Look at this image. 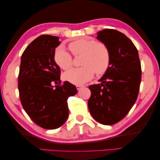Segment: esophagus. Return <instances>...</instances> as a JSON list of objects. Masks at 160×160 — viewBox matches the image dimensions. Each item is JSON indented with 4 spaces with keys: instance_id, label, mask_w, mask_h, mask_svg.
<instances>
[{
    "instance_id": "1",
    "label": "esophagus",
    "mask_w": 160,
    "mask_h": 160,
    "mask_svg": "<svg viewBox=\"0 0 160 160\" xmlns=\"http://www.w3.org/2000/svg\"><path fill=\"white\" fill-rule=\"evenodd\" d=\"M83 85H77V86H76V87H77V90H79L83 87Z\"/></svg>"
}]
</instances>
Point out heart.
Listing matches in <instances>:
<instances>
[{
  "label": "heart",
  "instance_id": "1",
  "mask_svg": "<svg viewBox=\"0 0 160 160\" xmlns=\"http://www.w3.org/2000/svg\"><path fill=\"white\" fill-rule=\"evenodd\" d=\"M68 48L75 57L82 55L80 64L82 67L74 68L64 74V78L75 85H82L93 78L94 72L103 74L111 63V53L104 42H97L91 38H82L72 42ZM56 64L64 70L73 65V57L62 47L56 48L54 53Z\"/></svg>",
  "mask_w": 160,
  "mask_h": 160
}]
</instances>
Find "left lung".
Returning a JSON list of instances; mask_svg holds the SVG:
<instances>
[{
	"mask_svg": "<svg viewBox=\"0 0 160 160\" xmlns=\"http://www.w3.org/2000/svg\"><path fill=\"white\" fill-rule=\"evenodd\" d=\"M97 39L108 46L111 63L99 80L88 86V106L91 116L103 125H111L124 118L137 100L141 82V64L138 49L123 33L113 29L98 32Z\"/></svg>",
	"mask_w": 160,
	"mask_h": 160,
	"instance_id": "left-lung-1",
	"label": "left lung"
}]
</instances>
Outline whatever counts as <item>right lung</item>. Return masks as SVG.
Returning <instances> with one entry per match:
<instances>
[{
	"instance_id": "1",
	"label": "right lung",
	"mask_w": 160,
	"mask_h": 160,
	"mask_svg": "<svg viewBox=\"0 0 160 160\" xmlns=\"http://www.w3.org/2000/svg\"><path fill=\"white\" fill-rule=\"evenodd\" d=\"M60 43L58 37L41 35L21 57L18 74L21 103L31 120L44 129H56L64 123L69 116L67 99L77 93L74 85L60 80L61 71L54 59Z\"/></svg>"
}]
</instances>
